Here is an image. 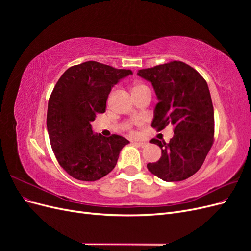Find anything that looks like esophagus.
Segmentation results:
<instances>
[{
	"instance_id": "34e87169",
	"label": "esophagus",
	"mask_w": 251,
	"mask_h": 251,
	"mask_svg": "<svg viewBox=\"0 0 251 251\" xmlns=\"http://www.w3.org/2000/svg\"><path fill=\"white\" fill-rule=\"evenodd\" d=\"M134 143L136 144V146L141 147V148H143V147H146V146H147V142H142V141H135Z\"/></svg>"
}]
</instances>
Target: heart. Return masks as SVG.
<instances>
[{
	"mask_svg": "<svg viewBox=\"0 0 251 251\" xmlns=\"http://www.w3.org/2000/svg\"><path fill=\"white\" fill-rule=\"evenodd\" d=\"M140 87H144V86H142V85H137V86H135V87H134V89H136V88H140Z\"/></svg>",
	"mask_w": 251,
	"mask_h": 251,
	"instance_id": "1",
	"label": "heart"
}]
</instances>
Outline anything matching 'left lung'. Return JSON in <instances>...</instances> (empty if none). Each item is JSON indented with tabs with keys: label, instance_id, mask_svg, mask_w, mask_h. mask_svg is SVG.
<instances>
[{
	"label": "left lung",
	"instance_id": "left-lung-1",
	"mask_svg": "<svg viewBox=\"0 0 251 251\" xmlns=\"http://www.w3.org/2000/svg\"><path fill=\"white\" fill-rule=\"evenodd\" d=\"M150 81L158 103L151 126L161 131L174 125L169 143L151 139L161 149V157L148 163V170L166 182L182 181L199 171L212 146L215 134L214 107L207 82L194 68L171 62L138 70Z\"/></svg>",
	"mask_w": 251,
	"mask_h": 251
}]
</instances>
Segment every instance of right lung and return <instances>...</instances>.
Masks as SVG:
<instances>
[{
	"mask_svg": "<svg viewBox=\"0 0 251 251\" xmlns=\"http://www.w3.org/2000/svg\"><path fill=\"white\" fill-rule=\"evenodd\" d=\"M131 74V70L90 60L69 68L56 82L48 102L47 130L58 163L73 178L104 177L130 143L123 136L94 133L91 121L105 111L113 86Z\"/></svg>",
	"mask_w": 251,
	"mask_h": 251,
	"instance_id": "obj_1",
	"label": "right lung"
}]
</instances>
